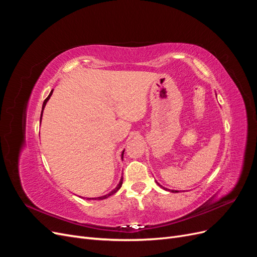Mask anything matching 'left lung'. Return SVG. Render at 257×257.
Masks as SVG:
<instances>
[{"label":"left lung","mask_w":257,"mask_h":257,"mask_svg":"<svg viewBox=\"0 0 257 257\" xmlns=\"http://www.w3.org/2000/svg\"><path fill=\"white\" fill-rule=\"evenodd\" d=\"M155 182H157V184H158L159 186H161L162 189H164L165 191H169V192H173V193H178V192H179V191H175V190H169V189H166V188H164V186H162V185H161V184H160L158 181H155Z\"/></svg>","instance_id":"8db88e82"}]
</instances>
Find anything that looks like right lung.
Instances as JSON below:
<instances>
[{
  "label": "right lung",
  "mask_w": 257,
  "mask_h": 257,
  "mask_svg": "<svg viewBox=\"0 0 257 257\" xmlns=\"http://www.w3.org/2000/svg\"><path fill=\"white\" fill-rule=\"evenodd\" d=\"M52 92H53V90H51V91H50V93H49L48 97L46 98V99L44 100V103H43V107H42V113H41V122H42V116H43V111H44V109H45V106H46V104H47V102H48V100H49L50 96L52 95ZM124 150H125V149H124ZM124 150H123V151H122V153H121V160H122V161H123V154H124ZM122 182H123V176H121L120 181H119V183H118V184H116L115 188H114L112 191H110V192L108 193V194H106V195L99 196V197H94V198H90V197H87V199H94V200H97V199H105V198H107V197H109V196L113 195V194H114L115 192H118V191L120 190V188H121V186H122ZM83 198H85V197H83Z\"/></svg>",
  "instance_id": "obj_1"
}]
</instances>
